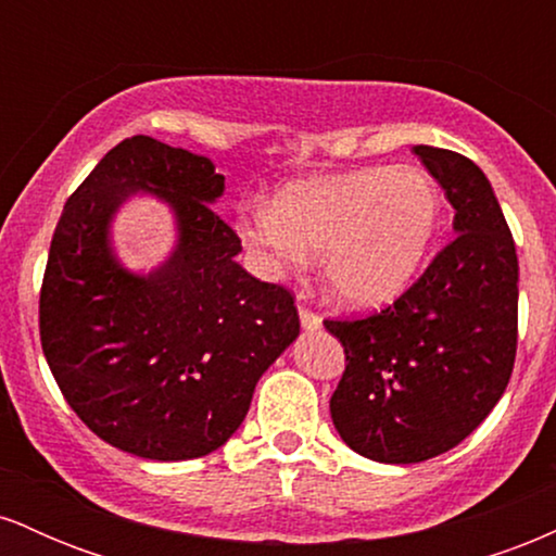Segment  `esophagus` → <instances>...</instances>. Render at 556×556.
<instances>
[{
  "label": "esophagus",
  "mask_w": 556,
  "mask_h": 556,
  "mask_svg": "<svg viewBox=\"0 0 556 556\" xmlns=\"http://www.w3.org/2000/svg\"><path fill=\"white\" fill-rule=\"evenodd\" d=\"M300 324H303L305 331H314L321 327V316L314 314L311 308H305V305H300Z\"/></svg>",
  "instance_id": "34e87169"
}]
</instances>
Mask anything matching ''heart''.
Masks as SVG:
<instances>
[{
    "mask_svg": "<svg viewBox=\"0 0 556 556\" xmlns=\"http://www.w3.org/2000/svg\"><path fill=\"white\" fill-rule=\"evenodd\" d=\"M442 216V193L418 164L361 167L287 182L269 206L240 208L238 235L269 279L321 253L331 298L374 308L413 282Z\"/></svg>",
    "mask_w": 556,
    "mask_h": 556,
    "instance_id": "obj_1",
    "label": "heart"
}]
</instances>
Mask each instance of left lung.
Returning <instances> with one entry per match:
<instances>
[{"label": "left lung", "instance_id": "left-lung-1", "mask_svg": "<svg viewBox=\"0 0 556 556\" xmlns=\"http://www.w3.org/2000/svg\"><path fill=\"white\" fill-rule=\"evenodd\" d=\"M413 151L455 208L457 238L384 311L324 321L348 361L329 402L334 429L392 465L431 460L478 429L518 350V253L491 182L455 151Z\"/></svg>", "mask_w": 556, "mask_h": 556}]
</instances>
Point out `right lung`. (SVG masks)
<instances>
[{
    "label": "right lung",
    "mask_w": 556,
    "mask_h": 556,
    "mask_svg": "<svg viewBox=\"0 0 556 556\" xmlns=\"http://www.w3.org/2000/svg\"><path fill=\"white\" fill-rule=\"evenodd\" d=\"M149 192L173 208L178 245L132 275L109 242L111 216ZM212 159L125 138L67 198L43 271L41 348L67 405L96 437L146 460H193L240 429L261 374L300 334L295 298L251 277L212 203Z\"/></svg>",
    "instance_id": "1"
}]
</instances>
